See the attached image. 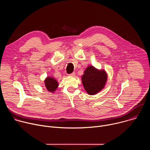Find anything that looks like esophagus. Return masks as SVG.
<instances>
[{
	"label": "esophagus",
	"instance_id": "esophagus-1",
	"mask_svg": "<svg viewBox=\"0 0 150 150\" xmlns=\"http://www.w3.org/2000/svg\"><path fill=\"white\" fill-rule=\"evenodd\" d=\"M70 76H75V73H74V72H73V73H72V74H69V75Z\"/></svg>",
	"mask_w": 150,
	"mask_h": 150
}]
</instances>
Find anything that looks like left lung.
<instances>
[{
    "instance_id": "left-lung-1",
    "label": "left lung",
    "mask_w": 150,
    "mask_h": 150,
    "mask_svg": "<svg viewBox=\"0 0 150 150\" xmlns=\"http://www.w3.org/2000/svg\"><path fill=\"white\" fill-rule=\"evenodd\" d=\"M81 81L84 89L89 95H95L105 87L108 74L104 69H98L92 65L88 66L82 75Z\"/></svg>"
}]
</instances>
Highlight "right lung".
<instances>
[{"instance_id": "right-lung-1", "label": "right lung", "mask_w": 150, "mask_h": 150, "mask_svg": "<svg viewBox=\"0 0 150 150\" xmlns=\"http://www.w3.org/2000/svg\"><path fill=\"white\" fill-rule=\"evenodd\" d=\"M45 85L48 91L54 93L57 89L59 86V82L57 81L52 76H47L44 81Z\"/></svg>"}]
</instances>
